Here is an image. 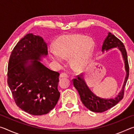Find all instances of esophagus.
<instances>
[{
    "mask_svg": "<svg viewBox=\"0 0 134 134\" xmlns=\"http://www.w3.org/2000/svg\"><path fill=\"white\" fill-rule=\"evenodd\" d=\"M60 78H63V77H69V76H68L66 73H65V72H63V73H62V74H60Z\"/></svg>",
    "mask_w": 134,
    "mask_h": 134,
    "instance_id": "34e87169",
    "label": "esophagus"
}]
</instances>
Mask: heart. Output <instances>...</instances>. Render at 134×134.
Segmentation results:
<instances>
[{"instance_id": "1", "label": "heart", "mask_w": 134, "mask_h": 134, "mask_svg": "<svg viewBox=\"0 0 134 134\" xmlns=\"http://www.w3.org/2000/svg\"><path fill=\"white\" fill-rule=\"evenodd\" d=\"M94 42L86 37L67 35L60 38L57 42L55 49H51L53 60L60 63L62 58L72 57V62L77 69H83L89 62Z\"/></svg>"}]
</instances>
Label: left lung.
Segmentation results:
<instances>
[{
    "instance_id": "obj_1",
    "label": "left lung",
    "mask_w": 134,
    "mask_h": 134,
    "mask_svg": "<svg viewBox=\"0 0 134 134\" xmlns=\"http://www.w3.org/2000/svg\"><path fill=\"white\" fill-rule=\"evenodd\" d=\"M115 47H118L121 51L125 61V69L126 70V77L125 79L123 87L116 97L115 98L105 99L97 96L87 86L83 73L77 76L76 79L72 80L74 87L77 90L80 95L82 103L86 108L92 112L98 113L105 112L116 105L124 97V89L129 77L128 57L123 43L114 35L109 32L103 42L102 51L103 52L105 50L107 51Z\"/></svg>"
}]
</instances>
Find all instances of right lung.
<instances>
[{
    "instance_id": "obj_1",
    "label": "right lung",
    "mask_w": 134,
    "mask_h": 134,
    "mask_svg": "<svg viewBox=\"0 0 134 134\" xmlns=\"http://www.w3.org/2000/svg\"><path fill=\"white\" fill-rule=\"evenodd\" d=\"M47 54L42 38L28 34L16 45L9 60L8 83L14 100L22 110L33 115L48 113L60 98V73L38 61Z\"/></svg>"
}]
</instances>
